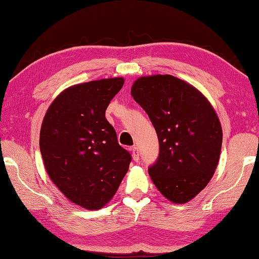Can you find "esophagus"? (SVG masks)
I'll return each instance as SVG.
<instances>
[{"label":"esophagus","mask_w":259,"mask_h":259,"mask_svg":"<svg viewBox=\"0 0 259 259\" xmlns=\"http://www.w3.org/2000/svg\"><path fill=\"white\" fill-rule=\"evenodd\" d=\"M131 153H133V159L137 162L139 160V151L137 146H134L131 148Z\"/></svg>","instance_id":"1"}]
</instances>
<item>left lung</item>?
Returning a JSON list of instances; mask_svg holds the SVG:
<instances>
[{
	"label": "left lung",
	"instance_id": "1",
	"mask_svg": "<svg viewBox=\"0 0 259 259\" xmlns=\"http://www.w3.org/2000/svg\"><path fill=\"white\" fill-rule=\"evenodd\" d=\"M159 138L157 160L148 174L157 190L185 203L208 185L222 150L221 122L204 96L172 75L138 78L131 88Z\"/></svg>",
	"mask_w": 259,
	"mask_h": 259
}]
</instances>
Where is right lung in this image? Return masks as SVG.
Masks as SVG:
<instances>
[{
  "label": "right lung",
  "instance_id": "obj_1",
  "mask_svg": "<svg viewBox=\"0 0 259 259\" xmlns=\"http://www.w3.org/2000/svg\"><path fill=\"white\" fill-rule=\"evenodd\" d=\"M123 83L114 77L68 88L42 122L40 150L47 172L69 201L85 209L102 208L113 198L131 162L105 116Z\"/></svg>",
  "mask_w": 259,
  "mask_h": 259
}]
</instances>
